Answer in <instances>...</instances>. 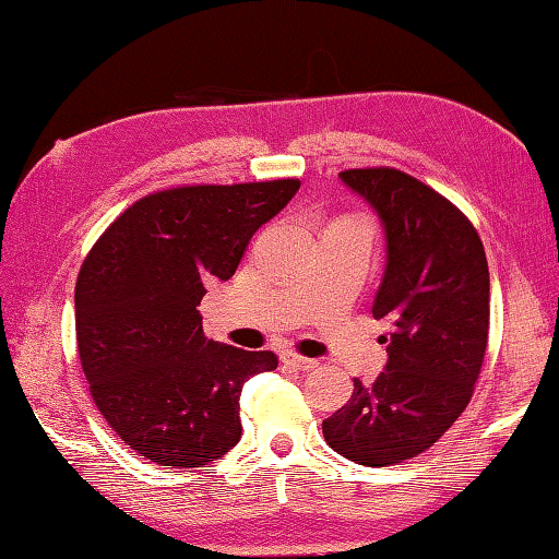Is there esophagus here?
<instances>
[{
	"mask_svg": "<svg viewBox=\"0 0 559 559\" xmlns=\"http://www.w3.org/2000/svg\"><path fill=\"white\" fill-rule=\"evenodd\" d=\"M282 362L289 367H297V370H313V367H319V360H311V357H304L294 350H284Z\"/></svg>",
	"mask_w": 559,
	"mask_h": 559,
	"instance_id": "esophagus-1",
	"label": "esophagus"
}]
</instances>
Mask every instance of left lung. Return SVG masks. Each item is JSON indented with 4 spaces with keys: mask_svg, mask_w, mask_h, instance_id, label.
<instances>
[{
    "mask_svg": "<svg viewBox=\"0 0 559 559\" xmlns=\"http://www.w3.org/2000/svg\"><path fill=\"white\" fill-rule=\"evenodd\" d=\"M341 180L382 218L386 267L372 316L389 325L384 372L355 379L350 402L323 420L338 455L389 467L426 452L467 408L489 341V267L460 209L396 167H355Z\"/></svg>",
    "mask_w": 559,
    "mask_h": 559,
    "instance_id": "obj_1",
    "label": "left lung"
}]
</instances>
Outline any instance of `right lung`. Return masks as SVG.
<instances>
[{"label": "right lung", "mask_w": 559, "mask_h": 559, "mask_svg": "<svg viewBox=\"0 0 559 559\" xmlns=\"http://www.w3.org/2000/svg\"><path fill=\"white\" fill-rule=\"evenodd\" d=\"M299 180L170 187L104 230L75 284L82 372L111 430L163 467H199L240 440V392L270 350L206 341V284L230 280Z\"/></svg>", "instance_id": "right-lung-1"}]
</instances>
